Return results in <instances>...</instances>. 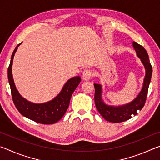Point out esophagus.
<instances>
[{"mask_svg":"<svg viewBox=\"0 0 160 160\" xmlns=\"http://www.w3.org/2000/svg\"><path fill=\"white\" fill-rule=\"evenodd\" d=\"M92 76V70L86 69L82 72V79L84 80H89Z\"/></svg>","mask_w":160,"mask_h":160,"instance_id":"obj_1","label":"esophagus"}]
</instances>
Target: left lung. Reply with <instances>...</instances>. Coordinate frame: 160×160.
Masks as SVG:
<instances>
[{
	"label": "left lung",
	"instance_id": "8db88e82",
	"mask_svg": "<svg viewBox=\"0 0 160 160\" xmlns=\"http://www.w3.org/2000/svg\"><path fill=\"white\" fill-rule=\"evenodd\" d=\"M132 46L136 51L137 56L140 58L145 69V76L143 82V86L135 99L128 104L119 107H113L107 105L102 99V85L99 84H94L95 88L94 92V102L97 109L105 120L112 123H121L131 118L132 116L136 115L141 110L145 104L147 99L148 92L150 85L152 68L149 60L147 51L141 45L133 42Z\"/></svg>",
	"mask_w": 160,
	"mask_h": 160
}]
</instances>
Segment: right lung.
<instances>
[{
  "instance_id": "right-lung-1",
  "label": "right lung",
  "mask_w": 160,
  "mask_h": 160,
  "mask_svg": "<svg viewBox=\"0 0 160 160\" xmlns=\"http://www.w3.org/2000/svg\"><path fill=\"white\" fill-rule=\"evenodd\" d=\"M20 44H19L12 52L10 66L8 69V77L15 106L22 115L35 122L42 124L55 123L61 119L66 113L72 94L80 84L81 78L76 76L68 80L61 92L49 102L42 104H34L28 101L20 95L16 89L12 74L13 58L18 47Z\"/></svg>"
}]
</instances>
